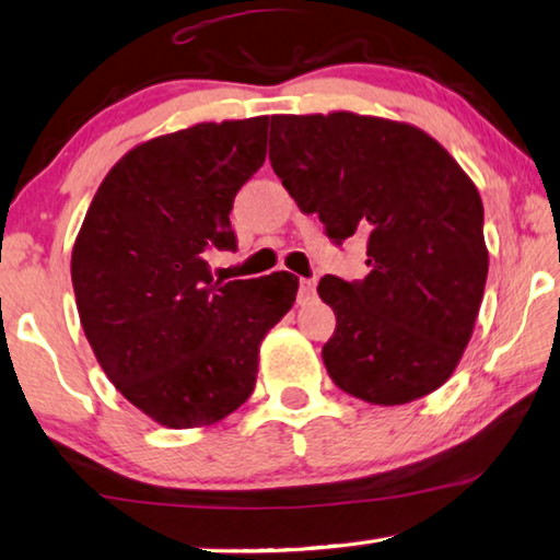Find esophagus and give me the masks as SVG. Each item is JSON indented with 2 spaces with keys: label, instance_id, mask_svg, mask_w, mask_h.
<instances>
[{
  "label": "esophagus",
  "instance_id": "esophagus-1",
  "mask_svg": "<svg viewBox=\"0 0 560 560\" xmlns=\"http://www.w3.org/2000/svg\"><path fill=\"white\" fill-rule=\"evenodd\" d=\"M299 299L301 301L316 299V279H301L299 281Z\"/></svg>",
  "mask_w": 560,
  "mask_h": 560
}]
</instances>
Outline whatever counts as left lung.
I'll return each instance as SVG.
<instances>
[{
	"label": "left lung",
	"mask_w": 560,
	"mask_h": 560,
	"mask_svg": "<svg viewBox=\"0 0 560 560\" xmlns=\"http://www.w3.org/2000/svg\"><path fill=\"white\" fill-rule=\"evenodd\" d=\"M269 160L330 242L368 240L365 279L318 281L336 314L330 381L373 405L438 390L469 343L489 271L485 207L457 160L420 128L346 110L271 116Z\"/></svg>",
	"instance_id": "8db88e82"
}]
</instances>
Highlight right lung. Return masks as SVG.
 I'll list each match as a JSON object with an SVG mask.
<instances>
[{"mask_svg":"<svg viewBox=\"0 0 560 560\" xmlns=\"http://www.w3.org/2000/svg\"><path fill=\"white\" fill-rule=\"evenodd\" d=\"M269 118L200 122L132 148L103 179L73 244L81 326L126 400L173 430L222 420L257 383L259 346L299 279L214 281L230 212L267 158Z\"/></svg>","mask_w":560,"mask_h":560,"instance_id":"right-lung-1","label":"right lung"}]
</instances>
